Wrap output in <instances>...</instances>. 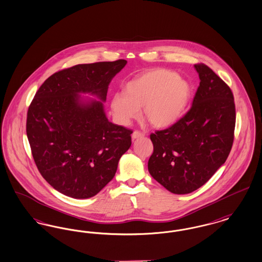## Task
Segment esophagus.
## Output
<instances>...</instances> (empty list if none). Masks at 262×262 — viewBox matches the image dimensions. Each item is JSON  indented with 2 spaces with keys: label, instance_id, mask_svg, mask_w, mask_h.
Masks as SVG:
<instances>
[{
  "label": "esophagus",
  "instance_id": "34e87169",
  "mask_svg": "<svg viewBox=\"0 0 262 262\" xmlns=\"http://www.w3.org/2000/svg\"><path fill=\"white\" fill-rule=\"evenodd\" d=\"M145 136V135H144L143 133H140V132H138V130H135V132L133 133V135H132V138H133V140H135V139H137V138L142 137V136Z\"/></svg>",
  "mask_w": 262,
  "mask_h": 262
}]
</instances>
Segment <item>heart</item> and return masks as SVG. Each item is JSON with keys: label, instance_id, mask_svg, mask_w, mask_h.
<instances>
[{"label": "heart", "instance_id": "b5f03b06", "mask_svg": "<svg viewBox=\"0 0 262 262\" xmlns=\"http://www.w3.org/2000/svg\"><path fill=\"white\" fill-rule=\"evenodd\" d=\"M192 95L187 80L168 69H153L139 75L126 86V94H116L111 108L123 126L138 118L139 109L157 127L171 126L183 115Z\"/></svg>", "mask_w": 262, "mask_h": 262}]
</instances>
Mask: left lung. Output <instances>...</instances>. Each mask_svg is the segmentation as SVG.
<instances>
[{"instance_id": "1", "label": "left lung", "mask_w": 262, "mask_h": 262, "mask_svg": "<svg viewBox=\"0 0 262 262\" xmlns=\"http://www.w3.org/2000/svg\"><path fill=\"white\" fill-rule=\"evenodd\" d=\"M200 85L188 112L176 124L151 134L152 178L173 194L203 186L230 153L236 122L230 88L207 65H194Z\"/></svg>"}]
</instances>
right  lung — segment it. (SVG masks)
I'll return each mask as SVG.
<instances>
[{"instance_id":"obj_1","label":"right lung","mask_w":262,"mask_h":262,"mask_svg":"<svg viewBox=\"0 0 262 262\" xmlns=\"http://www.w3.org/2000/svg\"><path fill=\"white\" fill-rule=\"evenodd\" d=\"M126 64L119 59L58 71L32 100L26 123L32 155L42 178L65 196L94 197L113 179L132 145L133 132L109 122L103 104L108 85Z\"/></svg>"}]
</instances>
